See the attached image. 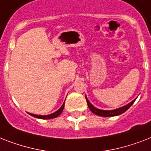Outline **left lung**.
<instances>
[{
    "label": "left lung",
    "mask_w": 151,
    "mask_h": 151,
    "mask_svg": "<svg viewBox=\"0 0 151 151\" xmlns=\"http://www.w3.org/2000/svg\"><path fill=\"white\" fill-rule=\"evenodd\" d=\"M85 98H86V97H85ZM86 100H87V104L88 106V107H89L90 110H91L92 113H94L95 114L99 115V116H102V117H114V116H117V115L122 114H123L124 112H125V111L133 104L134 102H135V100L132 101L131 103H129L128 105L124 106L123 107L116 109V110H103L94 107V106L89 103V101L88 100L87 98H86Z\"/></svg>",
    "instance_id": "1"
}]
</instances>
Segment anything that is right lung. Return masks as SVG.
I'll return each instance as SVG.
<instances>
[{
	"label": "right lung",
	"instance_id": "add662e5",
	"mask_svg": "<svg viewBox=\"0 0 151 151\" xmlns=\"http://www.w3.org/2000/svg\"><path fill=\"white\" fill-rule=\"evenodd\" d=\"M64 108V103L63 104L61 107L59 108V110H57L56 112L53 113L52 114H48V115H37V114H29L33 116L34 117H37V118H40V119H52V118H55V117H57L58 116L61 114V113L63 112Z\"/></svg>",
	"mask_w": 151,
	"mask_h": 151
}]
</instances>
